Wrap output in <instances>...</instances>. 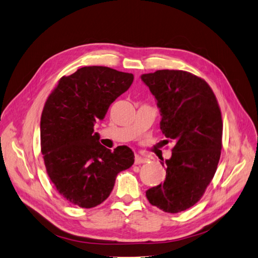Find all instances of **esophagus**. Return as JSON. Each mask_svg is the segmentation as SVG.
<instances>
[{
	"mask_svg": "<svg viewBox=\"0 0 258 258\" xmlns=\"http://www.w3.org/2000/svg\"><path fill=\"white\" fill-rule=\"evenodd\" d=\"M145 162H147L146 158H144V157H142L140 155H136L135 156V163L136 164H141V163H145Z\"/></svg>",
	"mask_w": 258,
	"mask_h": 258,
	"instance_id": "1",
	"label": "esophagus"
}]
</instances>
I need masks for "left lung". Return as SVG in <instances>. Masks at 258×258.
<instances>
[{
  "instance_id": "1",
  "label": "left lung",
  "mask_w": 258,
  "mask_h": 258,
  "mask_svg": "<svg viewBox=\"0 0 258 258\" xmlns=\"http://www.w3.org/2000/svg\"><path fill=\"white\" fill-rule=\"evenodd\" d=\"M141 78L156 98L167 144H174L164 162L166 180L146 196L153 206L176 214L201 200L216 173L222 147L220 108L209 85L188 72L160 70Z\"/></svg>"
}]
</instances>
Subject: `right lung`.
I'll list each match as a JSON object with an SVG mask.
<instances>
[{
	"instance_id": "1",
	"label": "right lung",
	"mask_w": 258,
	"mask_h": 258,
	"mask_svg": "<svg viewBox=\"0 0 258 258\" xmlns=\"http://www.w3.org/2000/svg\"><path fill=\"white\" fill-rule=\"evenodd\" d=\"M134 75L105 66H85L63 76L45 101L40 121L41 153L57 192L82 208L100 205L116 175L134 163L127 146L113 151L99 143L95 124L102 121Z\"/></svg>"
}]
</instances>
